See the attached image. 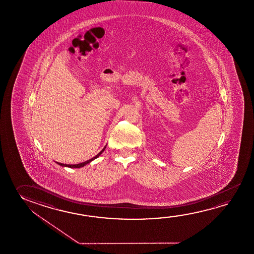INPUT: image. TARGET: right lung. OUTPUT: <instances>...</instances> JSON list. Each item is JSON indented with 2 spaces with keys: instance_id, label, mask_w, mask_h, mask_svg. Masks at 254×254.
Masks as SVG:
<instances>
[{
  "instance_id": "right-lung-1",
  "label": "right lung",
  "mask_w": 254,
  "mask_h": 254,
  "mask_svg": "<svg viewBox=\"0 0 254 254\" xmlns=\"http://www.w3.org/2000/svg\"><path fill=\"white\" fill-rule=\"evenodd\" d=\"M105 148H106V146L104 147V149L103 150H101L100 152L99 153L97 154L96 156H95L94 158H92L91 159H89V160H87V161H85V162L82 163H79V164H76V165H66V164H63V163H59V162H56L58 163L59 164V166H61V167H70V168H80V167H83L84 166H86V165H87L88 163L91 162V161H93L94 159H96V158H98L99 156H100L101 154L103 153L104 152V150H105Z\"/></svg>"
}]
</instances>
